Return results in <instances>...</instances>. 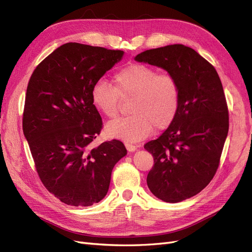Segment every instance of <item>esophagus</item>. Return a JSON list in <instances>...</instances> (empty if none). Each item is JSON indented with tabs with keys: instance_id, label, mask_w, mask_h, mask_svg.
<instances>
[{
	"instance_id": "esophagus-1",
	"label": "esophagus",
	"mask_w": 252,
	"mask_h": 252,
	"mask_svg": "<svg viewBox=\"0 0 252 252\" xmlns=\"http://www.w3.org/2000/svg\"><path fill=\"white\" fill-rule=\"evenodd\" d=\"M126 148L128 152H135L137 150V145L135 144H132V143H128V142H126Z\"/></svg>"
}]
</instances>
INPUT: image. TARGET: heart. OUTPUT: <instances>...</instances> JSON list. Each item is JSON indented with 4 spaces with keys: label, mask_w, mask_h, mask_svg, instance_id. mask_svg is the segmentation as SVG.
Masks as SVG:
<instances>
[{
    "label": "heart",
    "mask_w": 252,
    "mask_h": 252,
    "mask_svg": "<svg viewBox=\"0 0 252 252\" xmlns=\"http://www.w3.org/2000/svg\"><path fill=\"white\" fill-rule=\"evenodd\" d=\"M180 85L170 73L144 63H131L118 70L114 86L97 80L91 91L94 107L108 118L118 115L120 98H132L129 115L112 121L105 133L125 141H139L150 136L154 127L163 131L174 123L180 108Z\"/></svg>",
    "instance_id": "1"
}]
</instances>
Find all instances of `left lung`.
Masks as SVG:
<instances>
[{
    "label": "left lung",
    "mask_w": 252,
    "mask_h": 252,
    "mask_svg": "<svg viewBox=\"0 0 252 252\" xmlns=\"http://www.w3.org/2000/svg\"><path fill=\"white\" fill-rule=\"evenodd\" d=\"M135 60L165 69L180 85L174 123L144 149L154 158L150 190L164 202H181L206 188L220 164L229 127L221 79L212 63L180 44L143 51Z\"/></svg>",
    "instance_id": "8db88e82"
}]
</instances>
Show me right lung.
Segmentation results:
<instances>
[{
	"mask_svg": "<svg viewBox=\"0 0 252 252\" xmlns=\"http://www.w3.org/2000/svg\"><path fill=\"white\" fill-rule=\"evenodd\" d=\"M123 55L67 43L40 62L29 79L23 132L40 181L68 205L91 206L102 200L113 167L126 155L116 139L92 147L102 128L92 87Z\"/></svg>",
	"mask_w": 252,
	"mask_h": 252,
	"instance_id": "add662e5",
	"label": "right lung"
}]
</instances>
